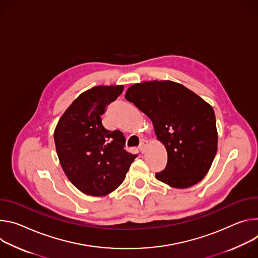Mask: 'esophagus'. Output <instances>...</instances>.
Returning <instances> with one entry per match:
<instances>
[{"label":"esophagus","mask_w":258,"mask_h":258,"mask_svg":"<svg viewBox=\"0 0 258 258\" xmlns=\"http://www.w3.org/2000/svg\"><path fill=\"white\" fill-rule=\"evenodd\" d=\"M147 147H148V141H147V140H141L140 145H139V151H140V153L144 154V153L146 152V150H147Z\"/></svg>","instance_id":"obj_1"}]
</instances>
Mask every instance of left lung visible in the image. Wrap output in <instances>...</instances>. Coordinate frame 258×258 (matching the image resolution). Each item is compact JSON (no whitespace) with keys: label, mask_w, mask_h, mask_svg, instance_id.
Segmentation results:
<instances>
[{"label":"left lung","mask_w":258,"mask_h":258,"mask_svg":"<svg viewBox=\"0 0 258 258\" xmlns=\"http://www.w3.org/2000/svg\"><path fill=\"white\" fill-rule=\"evenodd\" d=\"M125 98L152 120L168 162L156 178L171 187L187 188L201 181L217 153L218 133L213 107L173 81L131 85Z\"/></svg>","instance_id":"1"}]
</instances>
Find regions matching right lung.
Masks as SVG:
<instances>
[{"mask_svg": "<svg viewBox=\"0 0 258 258\" xmlns=\"http://www.w3.org/2000/svg\"><path fill=\"white\" fill-rule=\"evenodd\" d=\"M123 89V85H100L86 90L66 109L55 127L54 142L61 168L85 195L102 197L113 191L137 157L124 150L121 131H108L101 123L105 106Z\"/></svg>", "mask_w": 258, "mask_h": 258, "instance_id": "add662e5", "label": "right lung"}]
</instances>
